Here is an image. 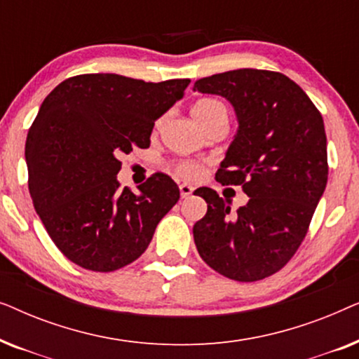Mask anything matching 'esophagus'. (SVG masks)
I'll return each instance as SVG.
<instances>
[{"instance_id":"esophagus-1","label":"esophagus","mask_w":359,"mask_h":359,"mask_svg":"<svg viewBox=\"0 0 359 359\" xmlns=\"http://www.w3.org/2000/svg\"><path fill=\"white\" fill-rule=\"evenodd\" d=\"M193 191H194V188L191 184H188V183L180 184V193H181V198H183V199L189 198V196L193 194Z\"/></svg>"}]
</instances>
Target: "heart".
Listing matches in <instances>:
<instances>
[{"label": "heart", "mask_w": 359, "mask_h": 359, "mask_svg": "<svg viewBox=\"0 0 359 359\" xmlns=\"http://www.w3.org/2000/svg\"><path fill=\"white\" fill-rule=\"evenodd\" d=\"M193 117L201 126L217 114H227L225 106L217 100H201L193 106ZM173 171L183 180H198L203 175V166L194 160H178L173 163Z\"/></svg>", "instance_id": "obj_1"}]
</instances>
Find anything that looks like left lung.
<instances>
[{
  "instance_id": "8db88e82",
  "label": "left lung",
  "mask_w": 359,
  "mask_h": 359,
  "mask_svg": "<svg viewBox=\"0 0 359 359\" xmlns=\"http://www.w3.org/2000/svg\"><path fill=\"white\" fill-rule=\"evenodd\" d=\"M194 90L232 102L238 130L215 180L242 186L250 198L230 214L227 201L201 189L208 212L193 227L196 248L222 276L259 281L294 257L325 191L322 114L302 88L279 72L240 68L201 78Z\"/></svg>"
}]
</instances>
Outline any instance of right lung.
Segmentation results:
<instances>
[{
  "mask_svg": "<svg viewBox=\"0 0 359 359\" xmlns=\"http://www.w3.org/2000/svg\"><path fill=\"white\" fill-rule=\"evenodd\" d=\"M191 80L147 83L114 73L67 78L43 100L26 140L29 193L52 242L78 266L109 273L145 252L178 203L168 175L137 196L121 188L119 156L149 149L155 121Z\"/></svg>",
  "mask_w": 359,
  "mask_h": 359,
  "instance_id": "obj_1",
  "label": "right lung"
}]
</instances>
